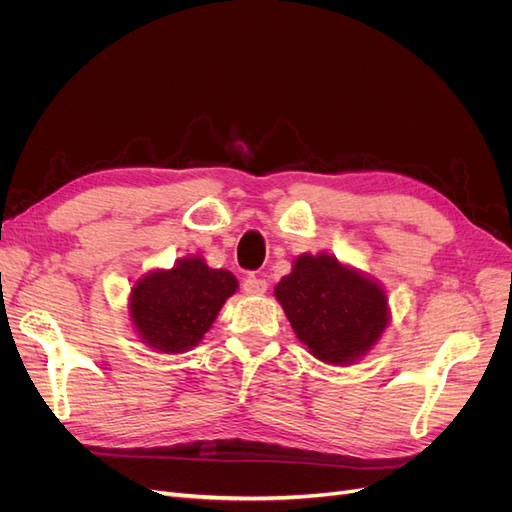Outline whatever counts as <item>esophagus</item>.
I'll use <instances>...</instances> for the list:
<instances>
[{"label": "esophagus", "instance_id": "34e87169", "mask_svg": "<svg viewBox=\"0 0 512 512\" xmlns=\"http://www.w3.org/2000/svg\"><path fill=\"white\" fill-rule=\"evenodd\" d=\"M267 288H269V284H267V280H262V277L247 275L243 280L245 294H254V297H258V294H265Z\"/></svg>", "mask_w": 512, "mask_h": 512}]
</instances>
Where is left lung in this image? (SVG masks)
<instances>
[{
	"label": "left lung",
	"instance_id": "8db88e82",
	"mask_svg": "<svg viewBox=\"0 0 512 512\" xmlns=\"http://www.w3.org/2000/svg\"><path fill=\"white\" fill-rule=\"evenodd\" d=\"M294 333L324 363L346 365L378 342L386 327V294L329 254H303L275 286Z\"/></svg>",
	"mask_w": 512,
	"mask_h": 512
}]
</instances>
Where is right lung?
<instances>
[{
    "instance_id": "add662e5",
    "label": "right lung",
    "mask_w": 512,
    "mask_h": 512,
    "mask_svg": "<svg viewBox=\"0 0 512 512\" xmlns=\"http://www.w3.org/2000/svg\"><path fill=\"white\" fill-rule=\"evenodd\" d=\"M235 290L237 277L230 271L211 269L200 256L183 258L170 271H153L132 288V322L149 346L185 352L203 339Z\"/></svg>"
}]
</instances>
